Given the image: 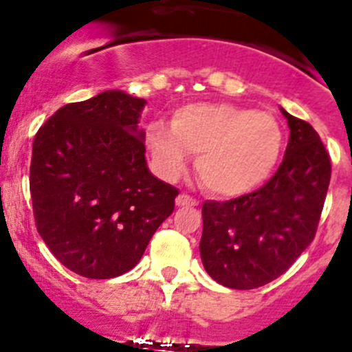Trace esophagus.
I'll return each instance as SVG.
<instances>
[{
	"label": "esophagus",
	"instance_id": "esophagus-1",
	"mask_svg": "<svg viewBox=\"0 0 352 352\" xmlns=\"http://www.w3.org/2000/svg\"><path fill=\"white\" fill-rule=\"evenodd\" d=\"M176 206L178 208H190V206H197V201L186 195V193H179L178 197H176Z\"/></svg>",
	"mask_w": 352,
	"mask_h": 352
}]
</instances>
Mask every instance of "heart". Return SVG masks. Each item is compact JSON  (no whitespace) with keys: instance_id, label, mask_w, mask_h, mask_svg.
<instances>
[{"instance_id":"1","label":"heart","mask_w":352,"mask_h":352,"mask_svg":"<svg viewBox=\"0 0 352 352\" xmlns=\"http://www.w3.org/2000/svg\"><path fill=\"white\" fill-rule=\"evenodd\" d=\"M144 143L155 169L169 182L182 178L190 153L199 155L202 186L218 197H241L260 188L281 160L285 136L274 115L228 102H192L174 111L170 127L155 122Z\"/></svg>"}]
</instances>
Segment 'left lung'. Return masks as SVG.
Listing matches in <instances>:
<instances>
[{"instance_id":"1","label":"left lung","mask_w":352,"mask_h":352,"mask_svg":"<svg viewBox=\"0 0 352 352\" xmlns=\"http://www.w3.org/2000/svg\"><path fill=\"white\" fill-rule=\"evenodd\" d=\"M281 113L289 141L277 173L256 192L202 206V265L227 288H260L285 274L312 243L323 211L330 157L312 125Z\"/></svg>"}]
</instances>
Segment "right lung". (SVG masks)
Masks as SVG:
<instances>
[{
	"instance_id": "obj_1",
	"label": "right lung",
	"mask_w": 352,
	"mask_h": 352,
	"mask_svg": "<svg viewBox=\"0 0 352 352\" xmlns=\"http://www.w3.org/2000/svg\"><path fill=\"white\" fill-rule=\"evenodd\" d=\"M146 101L104 90L57 109L34 136L29 185L52 254L75 274L111 279L136 267L174 211L178 188L146 166Z\"/></svg>"
}]
</instances>
